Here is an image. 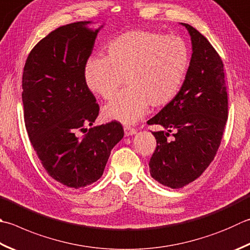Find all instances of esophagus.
Masks as SVG:
<instances>
[{"instance_id": "esophagus-1", "label": "esophagus", "mask_w": 250, "mask_h": 250, "mask_svg": "<svg viewBox=\"0 0 250 250\" xmlns=\"http://www.w3.org/2000/svg\"><path fill=\"white\" fill-rule=\"evenodd\" d=\"M136 131H137V130H136L135 128H133V127H130V126H124V133H125V136L135 135Z\"/></svg>"}]
</instances>
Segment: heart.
I'll use <instances>...</instances> for the list:
<instances>
[{"mask_svg":"<svg viewBox=\"0 0 250 250\" xmlns=\"http://www.w3.org/2000/svg\"><path fill=\"white\" fill-rule=\"evenodd\" d=\"M188 62V49L181 38L131 30L107 44L104 58L88 61L84 81L92 92L111 100L124 79L126 89L104 107L103 115L134 124L149 105L161 107L176 97Z\"/></svg>","mask_w":250,"mask_h":250,"instance_id":"heart-1","label":"heart"}]
</instances>
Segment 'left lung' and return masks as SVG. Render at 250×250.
<instances>
[{"label": "left lung", "mask_w": 250, "mask_h": 250, "mask_svg": "<svg viewBox=\"0 0 250 250\" xmlns=\"http://www.w3.org/2000/svg\"><path fill=\"white\" fill-rule=\"evenodd\" d=\"M192 54L176 97L150 119L157 148L149 162L155 181L173 189L198 178L213 161L228 120L223 62L207 38L188 23Z\"/></svg>", "instance_id": "left-lung-1"}]
</instances>
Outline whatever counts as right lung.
I'll use <instances>...</instances> for the list:
<instances>
[{"label": "right lung", "instance_id": "1", "mask_svg": "<svg viewBox=\"0 0 250 250\" xmlns=\"http://www.w3.org/2000/svg\"><path fill=\"white\" fill-rule=\"evenodd\" d=\"M89 23H68L50 32L31 50L22 73L28 137L49 175L75 189L102 176L111 150L124 136L116 121L81 136L99 115L84 67L103 26L92 30Z\"/></svg>", "mask_w": 250, "mask_h": 250}]
</instances>
